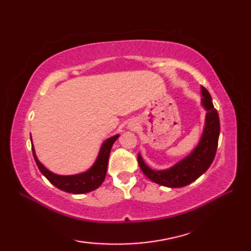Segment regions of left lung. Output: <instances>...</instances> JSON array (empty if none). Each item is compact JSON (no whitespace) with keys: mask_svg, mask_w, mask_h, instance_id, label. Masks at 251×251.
Here are the masks:
<instances>
[{"mask_svg":"<svg viewBox=\"0 0 251 251\" xmlns=\"http://www.w3.org/2000/svg\"><path fill=\"white\" fill-rule=\"evenodd\" d=\"M201 94V103L207 110L206 125L199 146L189 156L176 164L172 168L157 172L149 168L143 162L140 154H138V163L142 173L153 182L168 188L185 186L201 177L214 162L220 134V121L218 112L212 104L210 94L202 86Z\"/></svg>","mask_w":251,"mask_h":251,"instance_id":"1","label":"left lung"}]
</instances>
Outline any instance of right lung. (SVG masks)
Segmentation results:
<instances>
[{"instance_id": "right-lung-1", "label": "right lung", "mask_w": 251, "mask_h": 251, "mask_svg": "<svg viewBox=\"0 0 251 251\" xmlns=\"http://www.w3.org/2000/svg\"><path fill=\"white\" fill-rule=\"evenodd\" d=\"M117 138H119V135L111 137L103 142L102 147L100 149L97 161L95 162L92 168L87 170L86 173L73 176H59L52 174L39 162V159H37L35 155L33 147H32V152H33L35 163L37 167H39L40 172L45 176L51 184H54L58 189L68 192V193L83 194L98 189L101 183L104 181L111 149Z\"/></svg>"}]
</instances>
